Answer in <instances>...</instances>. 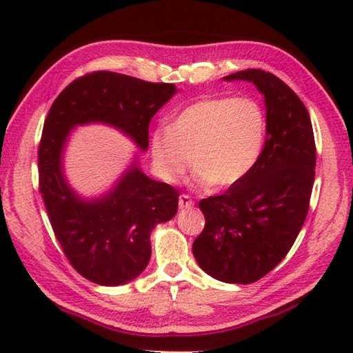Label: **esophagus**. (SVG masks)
Returning <instances> with one entry per match:
<instances>
[{
    "label": "esophagus",
    "mask_w": 353,
    "mask_h": 353,
    "mask_svg": "<svg viewBox=\"0 0 353 353\" xmlns=\"http://www.w3.org/2000/svg\"><path fill=\"white\" fill-rule=\"evenodd\" d=\"M178 205H180V209H191V207L194 205V201L191 199V196L181 194L178 197Z\"/></svg>",
    "instance_id": "esophagus-1"
}]
</instances>
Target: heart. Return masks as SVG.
<instances>
[{"instance_id":"b5f03b06","label":"heart","mask_w":353,"mask_h":353,"mask_svg":"<svg viewBox=\"0 0 353 353\" xmlns=\"http://www.w3.org/2000/svg\"><path fill=\"white\" fill-rule=\"evenodd\" d=\"M267 130V115L257 99L209 96L183 109L170 127L154 130L149 139L152 165L173 183L194 159L201 185L234 186L262 157Z\"/></svg>"}]
</instances>
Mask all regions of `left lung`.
<instances>
[{
	"mask_svg": "<svg viewBox=\"0 0 353 353\" xmlns=\"http://www.w3.org/2000/svg\"><path fill=\"white\" fill-rule=\"evenodd\" d=\"M225 80L252 81L265 96L267 141L243 181L199 202L205 226L192 254L212 278L250 284L286 257L307 219L316 148L307 108L276 75L248 69Z\"/></svg>",
	"mask_w": 353,
	"mask_h": 353,
	"instance_id": "1",
	"label": "left lung"
}]
</instances>
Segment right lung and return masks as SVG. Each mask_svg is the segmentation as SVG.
Instances as JSON below:
<instances>
[{
    "label": "right lung",
    "instance_id": "obj_1",
    "mask_svg": "<svg viewBox=\"0 0 353 353\" xmlns=\"http://www.w3.org/2000/svg\"><path fill=\"white\" fill-rule=\"evenodd\" d=\"M175 93L173 83L91 72L61 91L43 125L38 183L50 223L72 267L101 286H119L141 274L151 259V231L175 216L180 194L132 165L101 199H80L62 175L65 139L75 125L103 122L146 151L149 122Z\"/></svg>",
    "mask_w": 353,
    "mask_h": 353
}]
</instances>
